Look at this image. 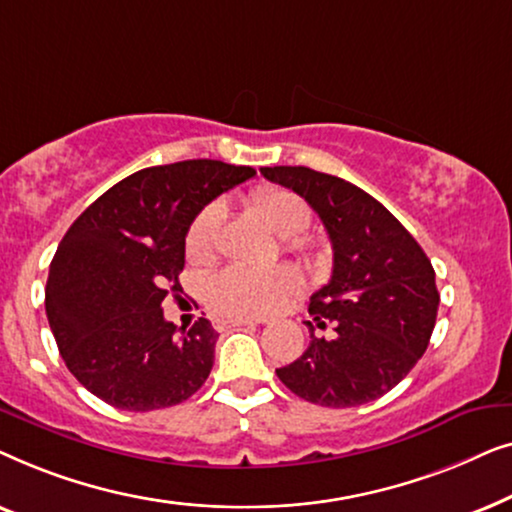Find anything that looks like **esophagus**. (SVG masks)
Here are the masks:
<instances>
[{
  "label": "esophagus",
  "instance_id": "34e87169",
  "mask_svg": "<svg viewBox=\"0 0 512 512\" xmlns=\"http://www.w3.org/2000/svg\"><path fill=\"white\" fill-rule=\"evenodd\" d=\"M256 321L251 319H216V331H228V328L237 326H254Z\"/></svg>",
  "mask_w": 512,
  "mask_h": 512
}]
</instances>
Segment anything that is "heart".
<instances>
[{
  "instance_id": "heart-1",
  "label": "heart",
  "mask_w": 512,
  "mask_h": 512,
  "mask_svg": "<svg viewBox=\"0 0 512 512\" xmlns=\"http://www.w3.org/2000/svg\"><path fill=\"white\" fill-rule=\"evenodd\" d=\"M251 205L279 237L289 240L291 249L307 251L310 244L298 235H303L310 226V209L300 195L289 188L265 186L251 195ZM221 221L223 207L219 202H209L195 214L186 230V256L193 263L205 265L212 261ZM298 289L300 282L296 272L289 268L254 270L244 265H230L207 282V303L221 317L256 319L279 310Z\"/></svg>"
}]
</instances>
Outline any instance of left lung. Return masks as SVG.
<instances>
[{"mask_svg": "<svg viewBox=\"0 0 512 512\" xmlns=\"http://www.w3.org/2000/svg\"><path fill=\"white\" fill-rule=\"evenodd\" d=\"M319 214L333 244L331 282L310 298V347L277 377L324 408H356L396 387L429 347L440 293L415 237L373 195L310 167H261ZM317 327L333 336L317 339Z\"/></svg>", "mask_w": 512, "mask_h": 512, "instance_id": "left-lung-1", "label": "left lung"}]
</instances>
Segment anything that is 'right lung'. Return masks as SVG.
<instances>
[{"instance_id": "right-lung-1", "label": "right lung", "mask_w": 512, "mask_h": 512, "mask_svg": "<svg viewBox=\"0 0 512 512\" xmlns=\"http://www.w3.org/2000/svg\"><path fill=\"white\" fill-rule=\"evenodd\" d=\"M254 174L207 158L146 167L72 223L48 270L46 317L69 373L90 394L149 412L184 403L205 384L219 333L198 319L177 335L163 300L181 291L195 214Z\"/></svg>"}]
</instances>
